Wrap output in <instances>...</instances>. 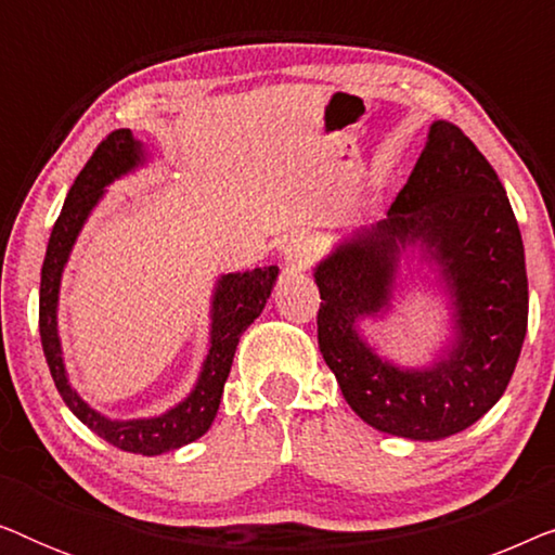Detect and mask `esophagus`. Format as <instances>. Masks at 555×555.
<instances>
[{
    "label": "esophagus",
    "instance_id": "esophagus-1",
    "mask_svg": "<svg viewBox=\"0 0 555 555\" xmlns=\"http://www.w3.org/2000/svg\"><path fill=\"white\" fill-rule=\"evenodd\" d=\"M315 253V242L308 234H293V237L285 240L283 257L293 270H306L308 264H313Z\"/></svg>",
    "mask_w": 555,
    "mask_h": 555
}]
</instances>
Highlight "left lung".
Segmentation results:
<instances>
[{"label": "left lung", "instance_id": "obj_1", "mask_svg": "<svg viewBox=\"0 0 555 555\" xmlns=\"http://www.w3.org/2000/svg\"><path fill=\"white\" fill-rule=\"evenodd\" d=\"M422 241L459 308V344L431 370L377 359L354 331L388 307L398 249ZM318 346L348 406L386 435L444 439L488 414L511 384L528 328L526 253L495 169L450 120H435L389 217L315 270Z\"/></svg>", "mask_w": 555, "mask_h": 555}]
</instances>
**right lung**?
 <instances>
[{
  "mask_svg": "<svg viewBox=\"0 0 555 555\" xmlns=\"http://www.w3.org/2000/svg\"><path fill=\"white\" fill-rule=\"evenodd\" d=\"M141 143L133 141L128 128L113 131L98 143L93 156L88 158L86 169L78 173L75 184L67 194L60 211L55 227H52L48 255L42 262V280H40V338L42 351L48 359L52 382H55L60 397L70 412L93 429L98 437L124 452L135 454H162L169 450H179L194 439H199L204 431L215 422L219 399H222L224 382L230 376L234 348L240 344V336L247 331V325L262 313L264 302L270 298L272 283L278 278V268H255L249 272H234L224 275L217 283L215 302H211V346L204 361L202 376L196 382L194 391L173 406L171 412L154 420H133L118 422L101 416L95 409H90L73 386L67 384L63 351H60L57 338V291L63 268L70 255L73 242L78 237L82 222H86L90 209L103 196V186L118 179L120 173L131 171L141 162Z\"/></svg>",
  "mask_w": 555,
  "mask_h": 555,
  "instance_id": "obj_1",
  "label": "right lung"
}]
</instances>
